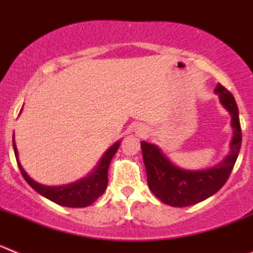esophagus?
Instances as JSON below:
<instances>
[{
	"label": "esophagus",
	"mask_w": 253,
	"mask_h": 253,
	"mask_svg": "<svg viewBox=\"0 0 253 253\" xmlns=\"http://www.w3.org/2000/svg\"><path fill=\"white\" fill-rule=\"evenodd\" d=\"M137 133H138V135H144V134H146V131H144V129H139Z\"/></svg>",
	"instance_id": "34e87169"
}]
</instances>
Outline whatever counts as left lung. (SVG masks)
Masks as SVG:
<instances>
[{"instance_id": "obj_1", "label": "left lung", "mask_w": 253, "mask_h": 253, "mask_svg": "<svg viewBox=\"0 0 253 253\" xmlns=\"http://www.w3.org/2000/svg\"><path fill=\"white\" fill-rule=\"evenodd\" d=\"M214 92L219 96L220 104L231 115L233 130L229 153L222 162L209 169L196 171L185 169L172 162L158 146L146 140L140 142L148 186L165 204L181 208L203 202L220 190L233 169L242 143L238 107L233 95L220 84H216Z\"/></svg>"}]
</instances>
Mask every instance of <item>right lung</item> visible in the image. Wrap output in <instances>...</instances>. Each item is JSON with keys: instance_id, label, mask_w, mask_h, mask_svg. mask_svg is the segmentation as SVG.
<instances>
[{"instance_id": "obj_1", "label": "right lung", "mask_w": 253, "mask_h": 253, "mask_svg": "<svg viewBox=\"0 0 253 253\" xmlns=\"http://www.w3.org/2000/svg\"><path fill=\"white\" fill-rule=\"evenodd\" d=\"M12 146L13 152H15V157H16L17 161V166H19L20 171H21L22 177L25 178L26 182L37 193H39L44 198L49 199L50 202L55 203V204L62 205V207L84 208L92 204L95 200H97V198H100L104 194L105 190H106L107 169H109L111 158L114 157V154L116 153L118 148L120 147V140L114 143L113 146L102 154L99 163L96 165V167L90 173H87L84 177L80 178V180L75 181V182H71V184L67 185H59V186H46V185H42L35 180H33L26 173L25 169H22L21 163H20L19 152H17L16 143H15V138L13 137Z\"/></svg>"}]
</instances>
